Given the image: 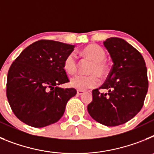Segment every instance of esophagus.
Instances as JSON below:
<instances>
[{"mask_svg":"<svg viewBox=\"0 0 154 154\" xmlns=\"http://www.w3.org/2000/svg\"><path fill=\"white\" fill-rule=\"evenodd\" d=\"M83 93H84L83 90H77V94H78V95H79V96L82 95Z\"/></svg>","mask_w":154,"mask_h":154,"instance_id":"1","label":"esophagus"}]
</instances>
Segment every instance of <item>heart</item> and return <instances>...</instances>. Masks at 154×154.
Returning a JSON list of instances; mask_svg holds the SVG:
<instances>
[{
	"mask_svg": "<svg viewBox=\"0 0 154 154\" xmlns=\"http://www.w3.org/2000/svg\"><path fill=\"white\" fill-rule=\"evenodd\" d=\"M82 52L93 62L89 72L90 75H78L71 79V86L79 90H86L97 86L100 82L99 76L104 78L109 72V67L105 62L106 51L98 45H89L82 50ZM64 69L69 74L72 75L77 70V59L74 53H70L64 60Z\"/></svg>",
	"mask_w": 154,
	"mask_h": 154,
	"instance_id": "obj_1",
	"label": "heart"
}]
</instances>
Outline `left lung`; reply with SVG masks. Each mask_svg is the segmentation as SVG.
<instances>
[{"label": "left lung", "mask_w": 154, "mask_h": 154, "mask_svg": "<svg viewBox=\"0 0 154 154\" xmlns=\"http://www.w3.org/2000/svg\"><path fill=\"white\" fill-rule=\"evenodd\" d=\"M113 62L106 80L92 90L87 109L93 119L107 126L122 125L133 119L143 106L148 90L147 70L142 55L119 38L103 42ZM100 88L106 93H100Z\"/></svg>", "instance_id": "left-lung-1"}]
</instances>
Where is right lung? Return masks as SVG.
<instances>
[{
  "mask_svg": "<svg viewBox=\"0 0 154 154\" xmlns=\"http://www.w3.org/2000/svg\"><path fill=\"white\" fill-rule=\"evenodd\" d=\"M75 45L40 40L24 49L11 65L7 98L14 115L23 123L41 128L61 119L68 101L77 93L69 82L63 64Z\"/></svg>",
  "mask_w": 154,
  "mask_h": 154,
  "instance_id": "obj_1",
  "label": "right lung"
}]
</instances>
